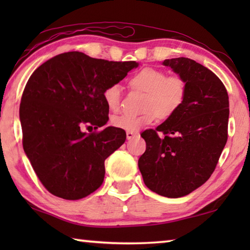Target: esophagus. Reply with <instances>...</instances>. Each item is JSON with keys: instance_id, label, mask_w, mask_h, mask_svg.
<instances>
[{"instance_id": "34e87169", "label": "esophagus", "mask_w": 250, "mask_h": 250, "mask_svg": "<svg viewBox=\"0 0 250 250\" xmlns=\"http://www.w3.org/2000/svg\"><path fill=\"white\" fill-rule=\"evenodd\" d=\"M138 135L139 132H135V131H126V139H128V140H131V139L138 137Z\"/></svg>"}]
</instances>
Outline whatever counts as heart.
<instances>
[{
  "mask_svg": "<svg viewBox=\"0 0 250 250\" xmlns=\"http://www.w3.org/2000/svg\"><path fill=\"white\" fill-rule=\"evenodd\" d=\"M131 86L146 92L145 112L140 116L124 113L112 118L116 128L126 131H138L143 126L153 124L158 116L161 119H168L179 111L184 104L188 95V86L180 76H167L166 71L145 67L139 70L130 80ZM121 86L110 84L105 88L103 97L107 107L117 111L121 104Z\"/></svg>",
  "mask_w": 250,
  "mask_h": 250,
  "instance_id": "obj_1",
  "label": "heart"
}]
</instances>
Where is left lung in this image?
Masks as SVG:
<instances>
[{
	"instance_id": "left-lung-1",
	"label": "left lung",
	"mask_w": 250,
	"mask_h": 250,
	"mask_svg": "<svg viewBox=\"0 0 250 250\" xmlns=\"http://www.w3.org/2000/svg\"><path fill=\"white\" fill-rule=\"evenodd\" d=\"M163 65L185 80L188 95L174 116L141 133L146 149L138 164L151 191L176 198L213 174L227 142L229 101L222 80L193 59H166Z\"/></svg>"
}]
</instances>
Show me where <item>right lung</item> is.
<instances>
[{"label": "right lung", "instance_id": "add662e5", "mask_svg": "<svg viewBox=\"0 0 250 250\" xmlns=\"http://www.w3.org/2000/svg\"><path fill=\"white\" fill-rule=\"evenodd\" d=\"M137 66L68 52L50 58L29 77L20 104L22 142L50 194L80 200L103 184L105 159L126 138L125 130L104 126L109 108L103 94ZM83 128L95 131L87 134Z\"/></svg>", "mask_w": 250, "mask_h": 250}]
</instances>
